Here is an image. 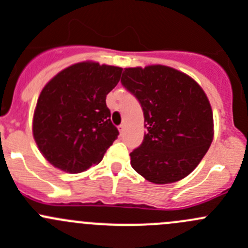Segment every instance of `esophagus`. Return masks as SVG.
<instances>
[{"instance_id":"obj_1","label":"esophagus","mask_w":248,"mask_h":248,"mask_svg":"<svg viewBox=\"0 0 248 248\" xmlns=\"http://www.w3.org/2000/svg\"><path fill=\"white\" fill-rule=\"evenodd\" d=\"M119 131H120V133H121V134L124 133V124H121V126L119 127Z\"/></svg>"}]
</instances>
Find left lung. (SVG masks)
<instances>
[{
	"label": "left lung",
	"mask_w": 248,
	"mask_h": 248,
	"mask_svg": "<svg viewBox=\"0 0 248 248\" xmlns=\"http://www.w3.org/2000/svg\"><path fill=\"white\" fill-rule=\"evenodd\" d=\"M121 82L138 98L146 133L131 166L152 184H172L197 168L214 139V115L201 85L162 64L124 68Z\"/></svg>",
	"instance_id": "1"
}]
</instances>
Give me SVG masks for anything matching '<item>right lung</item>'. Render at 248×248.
<instances>
[{
  "label": "right lung",
  "mask_w": 248,
  "mask_h": 248,
  "mask_svg": "<svg viewBox=\"0 0 248 248\" xmlns=\"http://www.w3.org/2000/svg\"><path fill=\"white\" fill-rule=\"evenodd\" d=\"M121 73L116 66L78 62L43 87L32 133L41 154L55 168L77 174L102 161L119 136L106 98Z\"/></svg>",
  "instance_id": "obj_1"
}]
</instances>
